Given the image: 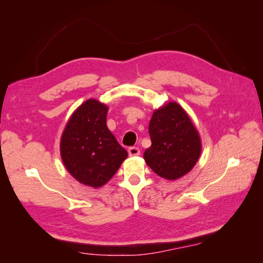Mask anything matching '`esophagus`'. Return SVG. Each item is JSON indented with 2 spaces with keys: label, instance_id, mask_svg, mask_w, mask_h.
Instances as JSON below:
<instances>
[{
  "label": "esophagus",
  "instance_id": "esophagus-1",
  "mask_svg": "<svg viewBox=\"0 0 263 263\" xmlns=\"http://www.w3.org/2000/svg\"><path fill=\"white\" fill-rule=\"evenodd\" d=\"M128 155L130 157L139 156L140 155V150H139L138 147H130V148H128Z\"/></svg>",
  "mask_w": 263,
  "mask_h": 263
}]
</instances>
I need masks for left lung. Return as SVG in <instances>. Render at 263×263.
I'll list each match as a JSON object with an SVG mask.
<instances>
[{"instance_id":"left-lung-1","label":"left lung","mask_w":263,"mask_h":263,"mask_svg":"<svg viewBox=\"0 0 263 263\" xmlns=\"http://www.w3.org/2000/svg\"><path fill=\"white\" fill-rule=\"evenodd\" d=\"M149 135L151 146L144 158L159 177L177 180L193 169L202 151L201 138L178 103L170 102L155 110Z\"/></svg>"}]
</instances>
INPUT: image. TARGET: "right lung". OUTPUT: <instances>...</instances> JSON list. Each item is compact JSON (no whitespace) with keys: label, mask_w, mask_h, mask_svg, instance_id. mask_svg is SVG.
Wrapping results in <instances>:
<instances>
[{"label":"right lung","mask_w":263,"mask_h":263,"mask_svg":"<svg viewBox=\"0 0 263 263\" xmlns=\"http://www.w3.org/2000/svg\"><path fill=\"white\" fill-rule=\"evenodd\" d=\"M107 106L90 99L71 115L60 140L66 169L76 180L94 189L107 183L127 151L118 144L106 125Z\"/></svg>","instance_id":"add662e5"}]
</instances>
